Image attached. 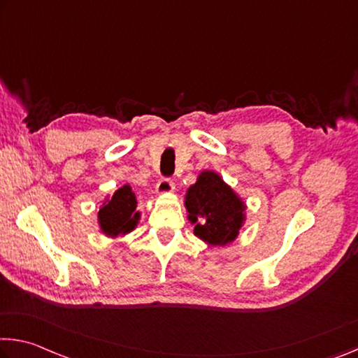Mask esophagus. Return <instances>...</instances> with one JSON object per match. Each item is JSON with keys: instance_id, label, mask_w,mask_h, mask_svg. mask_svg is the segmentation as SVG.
Masks as SVG:
<instances>
[{"instance_id": "esophagus-1", "label": "esophagus", "mask_w": 358, "mask_h": 358, "mask_svg": "<svg viewBox=\"0 0 358 358\" xmlns=\"http://www.w3.org/2000/svg\"><path fill=\"white\" fill-rule=\"evenodd\" d=\"M175 189V185L173 181L170 178H162L157 181L156 185V194L157 196H167V194H172Z\"/></svg>"}]
</instances>
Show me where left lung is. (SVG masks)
Here are the masks:
<instances>
[{"label": "left lung", "mask_w": 358, "mask_h": 358, "mask_svg": "<svg viewBox=\"0 0 358 358\" xmlns=\"http://www.w3.org/2000/svg\"><path fill=\"white\" fill-rule=\"evenodd\" d=\"M185 207L194 236L213 247L234 242L245 223V202L213 170H203L189 186Z\"/></svg>", "instance_id": "left-lung-1"}]
</instances>
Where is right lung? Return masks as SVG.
<instances>
[{"instance_id": "add662e5", "label": "right lung", "mask_w": 358, "mask_h": 358, "mask_svg": "<svg viewBox=\"0 0 358 358\" xmlns=\"http://www.w3.org/2000/svg\"><path fill=\"white\" fill-rule=\"evenodd\" d=\"M138 221L140 212H137V197L129 185L121 186L100 206L99 226L108 237L129 234L137 228Z\"/></svg>"}]
</instances>
